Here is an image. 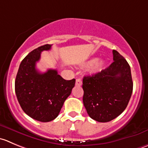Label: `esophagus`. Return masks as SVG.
<instances>
[{
  "mask_svg": "<svg viewBox=\"0 0 148 148\" xmlns=\"http://www.w3.org/2000/svg\"><path fill=\"white\" fill-rule=\"evenodd\" d=\"M82 84V82L80 79H76V86H81Z\"/></svg>",
  "mask_w": 148,
  "mask_h": 148,
  "instance_id": "1",
  "label": "esophagus"
}]
</instances>
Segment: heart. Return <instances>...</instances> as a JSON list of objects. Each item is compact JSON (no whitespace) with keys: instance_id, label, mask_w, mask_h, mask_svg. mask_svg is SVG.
<instances>
[{"instance_id":"heart-1","label":"heart","mask_w":148,"mask_h":148,"mask_svg":"<svg viewBox=\"0 0 148 148\" xmlns=\"http://www.w3.org/2000/svg\"><path fill=\"white\" fill-rule=\"evenodd\" d=\"M84 65L86 66H90V72L92 74H96L97 73H100L102 70L104 69L106 65V61L103 58H92L89 60L87 62L85 63Z\"/></svg>"}]
</instances>
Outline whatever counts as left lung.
Segmentation results:
<instances>
[{"label": "left lung", "mask_w": 148, "mask_h": 148, "mask_svg": "<svg viewBox=\"0 0 148 148\" xmlns=\"http://www.w3.org/2000/svg\"><path fill=\"white\" fill-rule=\"evenodd\" d=\"M114 62L100 73L83 78V103L90 117L98 122L114 119L125 110L133 90L130 66L114 50Z\"/></svg>", "instance_id": "left-lung-1"}]
</instances>
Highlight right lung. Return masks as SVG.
<instances>
[{"label": "right lung", "instance_id": "obj_1", "mask_svg": "<svg viewBox=\"0 0 148 148\" xmlns=\"http://www.w3.org/2000/svg\"><path fill=\"white\" fill-rule=\"evenodd\" d=\"M46 44L33 50L21 62L15 80V92L26 114L41 122L55 119L75 85V79L65 80L56 69L40 73L36 63L41 52L51 50Z\"/></svg>", "mask_w": 148, "mask_h": 148}]
</instances>
